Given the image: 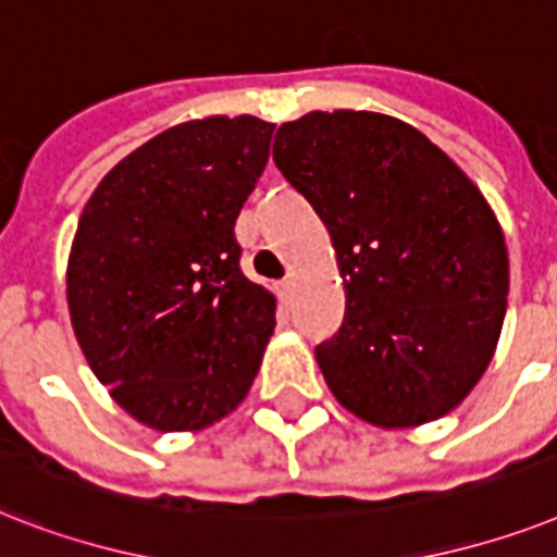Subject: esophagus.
<instances>
[{
    "label": "esophagus",
    "instance_id": "34e87169",
    "mask_svg": "<svg viewBox=\"0 0 557 557\" xmlns=\"http://www.w3.org/2000/svg\"><path fill=\"white\" fill-rule=\"evenodd\" d=\"M292 288H294L292 280H277V283H274V292H277L280 300H288V297H292Z\"/></svg>",
    "mask_w": 557,
    "mask_h": 557
}]
</instances>
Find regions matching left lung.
<instances>
[{"label":"left lung","instance_id":"8db88e82","mask_svg":"<svg viewBox=\"0 0 557 557\" xmlns=\"http://www.w3.org/2000/svg\"><path fill=\"white\" fill-rule=\"evenodd\" d=\"M274 165L332 237L346 320L314 349L343 409L411 429L458 409L492 363L509 294L504 228L481 188L409 122L311 111Z\"/></svg>","mask_w":557,"mask_h":557}]
</instances>
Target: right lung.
<instances>
[{
    "instance_id": "1",
    "label": "right lung",
    "mask_w": 557,
    "mask_h": 557,
    "mask_svg": "<svg viewBox=\"0 0 557 557\" xmlns=\"http://www.w3.org/2000/svg\"><path fill=\"white\" fill-rule=\"evenodd\" d=\"M274 122L206 116L131 151L85 202L67 311L90 372L131 418L200 432L255 383L277 300L239 271L234 223Z\"/></svg>"
}]
</instances>
